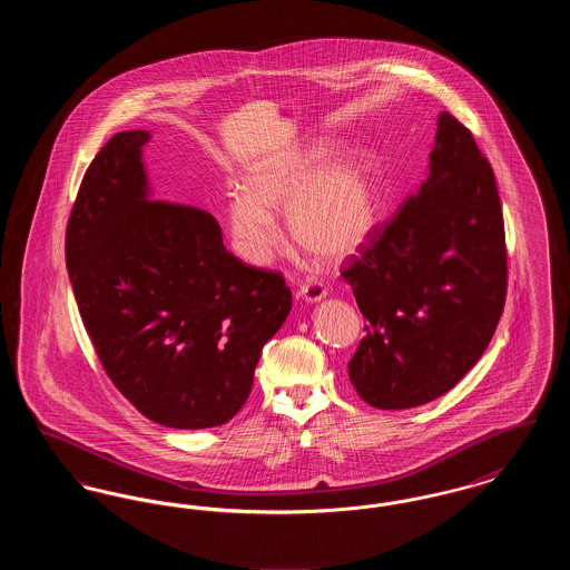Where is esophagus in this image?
<instances>
[{
	"instance_id": "1",
	"label": "esophagus",
	"mask_w": 570,
	"mask_h": 570,
	"mask_svg": "<svg viewBox=\"0 0 570 570\" xmlns=\"http://www.w3.org/2000/svg\"><path fill=\"white\" fill-rule=\"evenodd\" d=\"M298 297L307 301L309 305H316V303H321L326 297V288L321 282H305L298 288Z\"/></svg>"
}]
</instances>
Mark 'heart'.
Returning a JSON list of instances; mask_svg holds the SVG:
<instances>
[{
  "mask_svg": "<svg viewBox=\"0 0 570 570\" xmlns=\"http://www.w3.org/2000/svg\"><path fill=\"white\" fill-rule=\"evenodd\" d=\"M337 140L318 136L256 160L247 191H235L226 219L235 252L267 267L284 244L275 214L288 212L293 237L326 261H346L370 242L380 216V158L356 145L337 155Z\"/></svg>",
  "mask_w": 570,
  "mask_h": 570,
  "instance_id": "b5f03b06",
  "label": "heart"
}]
</instances>
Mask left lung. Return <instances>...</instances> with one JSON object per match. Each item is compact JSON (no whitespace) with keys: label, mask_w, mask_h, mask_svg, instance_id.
<instances>
[{"label":"left lung","mask_w":570,"mask_h":570,"mask_svg":"<svg viewBox=\"0 0 570 570\" xmlns=\"http://www.w3.org/2000/svg\"><path fill=\"white\" fill-rule=\"evenodd\" d=\"M342 273L367 318L348 376L380 410L423 406L485 353L504 309L507 247L495 177L442 110L428 179Z\"/></svg>","instance_id":"left-lung-1"}]
</instances>
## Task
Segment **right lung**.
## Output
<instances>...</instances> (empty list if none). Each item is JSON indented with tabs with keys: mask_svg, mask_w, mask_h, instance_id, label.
Returning <instances> with one entry per match:
<instances>
[{
	"mask_svg": "<svg viewBox=\"0 0 570 570\" xmlns=\"http://www.w3.org/2000/svg\"><path fill=\"white\" fill-rule=\"evenodd\" d=\"M117 132L85 173L66 233L82 325L112 384L173 430L230 421L291 314L279 273L244 265L205 209L154 200L142 147Z\"/></svg>",
	"mask_w": 570,
	"mask_h": 570,
	"instance_id": "right-lung-1",
	"label": "right lung"
}]
</instances>
